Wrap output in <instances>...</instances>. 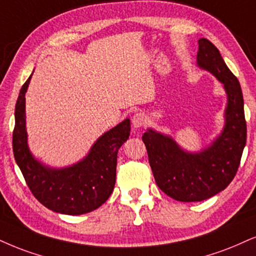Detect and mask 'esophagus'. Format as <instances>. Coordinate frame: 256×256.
I'll return each instance as SVG.
<instances>
[{
	"mask_svg": "<svg viewBox=\"0 0 256 256\" xmlns=\"http://www.w3.org/2000/svg\"><path fill=\"white\" fill-rule=\"evenodd\" d=\"M132 121H133V126L135 128H140L146 124L147 118L144 112H138L133 116V120H132Z\"/></svg>",
	"mask_w": 256,
	"mask_h": 256,
	"instance_id": "esophagus-1",
	"label": "esophagus"
}]
</instances>
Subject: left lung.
Returning <instances> with one entry per match:
<instances>
[{"instance_id": "1", "label": "left lung", "mask_w": 256, "mask_h": 256, "mask_svg": "<svg viewBox=\"0 0 256 256\" xmlns=\"http://www.w3.org/2000/svg\"><path fill=\"white\" fill-rule=\"evenodd\" d=\"M198 65L224 85L228 94L222 134L203 152L185 153L171 138L148 129L142 135L156 185L179 202H200L212 197L232 182L238 172L247 138L244 94L238 78L208 39L198 40Z\"/></svg>"}]
</instances>
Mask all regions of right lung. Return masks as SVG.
Returning <instances> with one entry per match:
<instances>
[{
	"instance_id": "1",
	"label": "right lung",
	"mask_w": 256,
	"mask_h": 256,
	"mask_svg": "<svg viewBox=\"0 0 256 256\" xmlns=\"http://www.w3.org/2000/svg\"><path fill=\"white\" fill-rule=\"evenodd\" d=\"M30 77L22 85L15 106L12 152L34 197L50 210L83 215L100 208L112 194L120 147L130 135V121L104 133L84 160L71 167L52 170L36 162L28 150L24 94Z\"/></svg>"
}]
</instances>
